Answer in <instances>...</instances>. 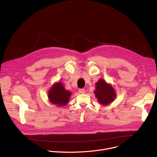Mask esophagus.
I'll list each match as a JSON object with an SVG mask.
<instances>
[{
	"instance_id": "obj_1",
	"label": "esophagus",
	"mask_w": 157,
	"mask_h": 157,
	"mask_svg": "<svg viewBox=\"0 0 157 157\" xmlns=\"http://www.w3.org/2000/svg\"><path fill=\"white\" fill-rule=\"evenodd\" d=\"M79 94H84L85 90L84 89H79Z\"/></svg>"
}]
</instances>
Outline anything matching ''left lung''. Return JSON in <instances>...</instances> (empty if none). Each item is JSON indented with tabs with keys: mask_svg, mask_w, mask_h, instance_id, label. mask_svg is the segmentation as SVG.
<instances>
[{
	"mask_svg": "<svg viewBox=\"0 0 157 157\" xmlns=\"http://www.w3.org/2000/svg\"><path fill=\"white\" fill-rule=\"evenodd\" d=\"M95 84L96 90L94 92L101 104L107 105L114 101L117 94L113 86L102 78L99 79Z\"/></svg>",
	"mask_w": 157,
	"mask_h": 157,
	"instance_id": "1",
	"label": "left lung"
}]
</instances>
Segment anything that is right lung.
Here are the masks:
<instances>
[{"instance_id": "1", "label": "right lung", "mask_w": 157, "mask_h": 157, "mask_svg": "<svg viewBox=\"0 0 157 157\" xmlns=\"http://www.w3.org/2000/svg\"><path fill=\"white\" fill-rule=\"evenodd\" d=\"M71 96V93L66 90L62 82L59 81L54 83L48 93L50 102L59 107L68 104Z\"/></svg>"}]
</instances>
